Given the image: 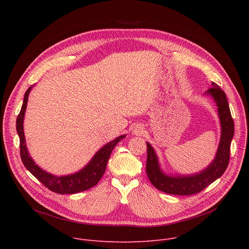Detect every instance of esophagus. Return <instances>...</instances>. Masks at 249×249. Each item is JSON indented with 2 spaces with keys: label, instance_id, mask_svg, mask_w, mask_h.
Listing matches in <instances>:
<instances>
[{
  "label": "esophagus",
  "instance_id": "esophagus-1",
  "mask_svg": "<svg viewBox=\"0 0 249 249\" xmlns=\"http://www.w3.org/2000/svg\"><path fill=\"white\" fill-rule=\"evenodd\" d=\"M135 134H142L143 133V127H140V126H136V128H134L133 131Z\"/></svg>",
  "mask_w": 249,
  "mask_h": 249
}]
</instances>
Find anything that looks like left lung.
I'll return each mask as SVG.
<instances>
[{
    "instance_id": "8db88e82",
    "label": "left lung",
    "mask_w": 249,
    "mask_h": 249,
    "mask_svg": "<svg viewBox=\"0 0 249 249\" xmlns=\"http://www.w3.org/2000/svg\"><path fill=\"white\" fill-rule=\"evenodd\" d=\"M214 98L221 122V140L216 157L208 167L192 175L165 174L160 166L154 148L147 142L146 171L152 184L159 190L172 195H193L217 180L223 175L230 160L231 143L234 134V124L225 91L215 83L205 92Z\"/></svg>"
}]
</instances>
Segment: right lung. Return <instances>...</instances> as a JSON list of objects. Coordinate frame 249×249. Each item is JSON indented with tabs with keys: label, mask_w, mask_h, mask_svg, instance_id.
Wrapping results in <instances>:
<instances>
[{
	"label": "right lung",
	"mask_w": 249,
	"mask_h": 249,
	"mask_svg": "<svg viewBox=\"0 0 249 249\" xmlns=\"http://www.w3.org/2000/svg\"><path fill=\"white\" fill-rule=\"evenodd\" d=\"M31 88L32 87L28 88L24 93L21 109L17 118V131L19 137L20 158L22 163L24 164L26 169L30 171L33 176L36 177L45 187L58 194H75L95 186L105 172L106 164H107V161L114 147L123 138L126 137V135L119 136L113 141L109 142V143L104 145L93 156L90 161L84 168L76 173L64 176H56L48 173L33 161V160L29 156L25 144V137L23 133V119Z\"/></svg>",
	"instance_id": "add662e5"
}]
</instances>
